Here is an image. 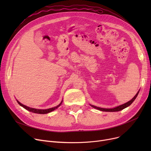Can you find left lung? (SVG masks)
Instances as JSON below:
<instances>
[{
  "label": "left lung",
  "mask_w": 151,
  "mask_h": 151,
  "mask_svg": "<svg viewBox=\"0 0 151 151\" xmlns=\"http://www.w3.org/2000/svg\"><path fill=\"white\" fill-rule=\"evenodd\" d=\"M139 90L138 91V92L137 93V94L135 95V96H134V97L130 100V101H129L128 102L125 103V104H122V105H121L119 106H116L114 108H100V107H98V106H96L94 105H92L91 104H90V105L92 107V108H96L98 110H100V111H106V112H116V111H121L122 109H124V108L128 107L129 106H130L132 103L134 101V100L136 99V98L137 97L139 93Z\"/></svg>",
  "instance_id": "8db88e82"
}]
</instances>
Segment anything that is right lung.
Returning <instances> with one entry per match:
<instances>
[{"instance_id":"add662e5","label":"right lung","mask_w":151,"mask_h":151,"mask_svg":"<svg viewBox=\"0 0 151 151\" xmlns=\"http://www.w3.org/2000/svg\"><path fill=\"white\" fill-rule=\"evenodd\" d=\"M17 102H18V104L21 106H22V107H23L24 108H25L26 109L28 110L29 111H30V112L34 113L43 114H47V113H51V112L52 111H54L55 109H56L57 108H58L61 105V104H62L63 100L61 101L60 104L59 105H58V106H55V107H53V108H49V109H36V108H30V107H29V106H26V105H24L22 104L21 103H20L18 100H17Z\"/></svg>"}]
</instances>
